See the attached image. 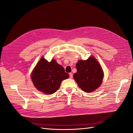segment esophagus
<instances>
[{"mask_svg": "<svg viewBox=\"0 0 133 133\" xmlns=\"http://www.w3.org/2000/svg\"><path fill=\"white\" fill-rule=\"evenodd\" d=\"M69 77H70V79H72V78H73V73H69Z\"/></svg>", "mask_w": 133, "mask_h": 133, "instance_id": "34e87169", "label": "esophagus"}]
</instances>
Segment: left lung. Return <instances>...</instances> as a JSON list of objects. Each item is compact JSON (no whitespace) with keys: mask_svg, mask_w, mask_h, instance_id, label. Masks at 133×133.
<instances>
[{"mask_svg":"<svg viewBox=\"0 0 133 133\" xmlns=\"http://www.w3.org/2000/svg\"><path fill=\"white\" fill-rule=\"evenodd\" d=\"M76 68L77 71L74 74V79L84 91L92 92L101 85L104 73L94 57H90L86 60H79Z\"/></svg>","mask_w":133,"mask_h":133,"instance_id":"8db88e82","label":"left lung"}]
</instances>
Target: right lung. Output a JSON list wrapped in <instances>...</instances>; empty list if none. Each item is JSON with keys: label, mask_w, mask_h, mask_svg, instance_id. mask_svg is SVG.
<instances>
[{"label": "right lung", "mask_w": 133, "mask_h": 133, "mask_svg": "<svg viewBox=\"0 0 133 133\" xmlns=\"http://www.w3.org/2000/svg\"><path fill=\"white\" fill-rule=\"evenodd\" d=\"M64 68L52 59L49 62L42 57L32 71L31 80L35 87L46 94L57 91L64 79L69 78Z\"/></svg>", "instance_id": "add662e5"}]
</instances>
